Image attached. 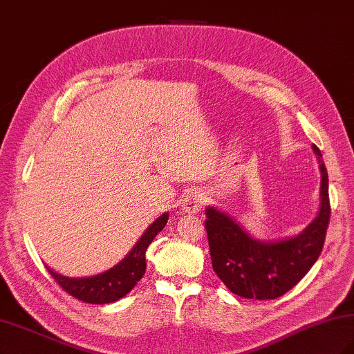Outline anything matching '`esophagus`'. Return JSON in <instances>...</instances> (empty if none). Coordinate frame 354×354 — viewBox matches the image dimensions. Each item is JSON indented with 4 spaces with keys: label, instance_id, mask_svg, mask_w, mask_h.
<instances>
[{
    "label": "esophagus",
    "instance_id": "obj_1",
    "mask_svg": "<svg viewBox=\"0 0 354 354\" xmlns=\"http://www.w3.org/2000/svg\"><path fill=\"white\" fill-rule=\"evenodd\" d=\"M205 204V196L198 190H192L190 193H187L184 199H183V204H181V212L185 214H193V213H198L199 209L204 207Z\"/></svg>",
    "mask_w": 354,
    "mask_h": 354
}]
</instances>
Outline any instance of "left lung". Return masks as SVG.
Segmentation results:
<instances>
[{
	"label": "left lung",
	"instance_id": "left-lung-1",
	"mask_svg": "<svg viewBox=\"0 0 354 354\" xmlns=\"http://www.w3.org/2000/svg\"><path fill=\"white\" fill-rule=\"evenodd\" d=\"M321 171L317 217L298 232L280 240L252 237L234 216L207 207L205 230L217 277L239 297L275 299L290 290L318 260L330 221L328 175L317 146H312Z\"/></svg>",
	"mask_w": 354,
	"mask_h": 354
}]
</instances>
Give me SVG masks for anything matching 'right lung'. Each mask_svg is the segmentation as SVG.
Masks as SVG:
<instances>
[{
    "mask_svg": "<svg viewBox=\"0 0 354 354\" xmlns=\"http://www.w3.org/2000/svg\"><path fill=\"white\" fill-rule=\"evenodd\" d=\"M169 221V213H164L147 227L137 240L132 250L117 265L93 277H66L47 268L51 277L61 284V288L89 304H109L127 295L146 272V251L158 232L162 231Z\"/></svg>",
    "mask_w": 354,
    "mask_h": 354,
    "instance_id": "obj_1",
    "label": "right lung"
}]
</instances>
